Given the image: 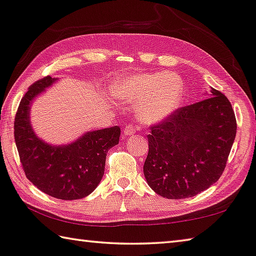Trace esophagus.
Listing matches in <instances>:
<instances>
[{"mask_svg": "<svg viewBox=\"0 0 256 256\" xmlns=\"http://www.w3.org/2000/svg\"><path fill=\"white\" fill-rule=\"evenodd\" d=\"M136 126H133V125H126V126L124 128V134L126 136H133L134 133H136Z\"/></svg>", "mask_w": 256, "mask_h": 256, "instance_id": "34e87169", "label": "esophagus"}]
</instances>
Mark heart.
<instances>
[{
  "label": "heart",
  "mask_w": 256,
  "mask_h": 256,
  "mask_svg": "<svg viewBox=\"0 0 256 256\" xmlns=\"http://www.w3.org/2000/svg\"><path fill=\"white\" fill-rule=\"evenodd\" d=\"M112 92L120 100L138 102V120L146 124H157L178 108L184 94V82L172 72L132 73L114 81Z\"/></svg>",
  "instance_id": "heart-1"
}]
</instances>
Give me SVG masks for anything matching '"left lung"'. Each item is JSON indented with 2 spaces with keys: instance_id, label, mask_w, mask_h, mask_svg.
<instances>
[{
  "instance_id": "obj_1",
  "label": "left lung",
  "mask_w": 256,
  "mask_h": 256,
  "mask_svg": "<svg viewBox=\"0 0 256 256\" xmlns=\"http://www.w3.org/2000/svg\"><path fill=\"white\" fill-rule=\"evenodd\" d=\"M236 130L230 102L211 88L210 97L151 128L146 183L166 198H190L209 188L222 175Z\"/></svg>"
}]
</instances>
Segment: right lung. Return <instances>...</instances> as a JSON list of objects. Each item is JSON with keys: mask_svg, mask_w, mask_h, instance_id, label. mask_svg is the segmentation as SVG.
<instances>
[{"mask_svg": "<svg viewBox=\"0 0 256 256\" xmlns=\"http://www.w3.org/2000/svg\"><path fill=\"white\" fill-rule=\"evenodd\" d=\"M58 80L46 76L30 86L16 115L14 140L24 174L37 188L60 200H78L100 183L107 152L118 144L120 128L86 131L66 144H52L38 136L30 120L32 105Z\"/></svg>", "mask_w": 256, "mask_h": 256, "instance_id": "right-lung-1", "label": "right lung"}]
</instances>
